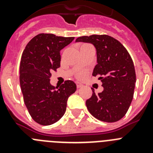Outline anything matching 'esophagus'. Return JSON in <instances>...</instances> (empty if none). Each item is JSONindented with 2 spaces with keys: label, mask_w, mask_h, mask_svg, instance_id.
I'll list each match as a JSON object with an SVG mask.
<instances>
[{
  "label": "esophagus",
  "mask_w": 153,
  "mask_h": 153,
  "mask_svg": "<svg viewBox=\"0 0 153 153\" xmlns=\"http://www.w3.org/2000/svg\"><path fill=\"white\" fill-rule=\"evenodd\" d=\"M83 86V83H79V82H77V83H76V87H77V88H81Z\"/></svg>",
  "instance_id": "esophagus-1"
}]
</instances>
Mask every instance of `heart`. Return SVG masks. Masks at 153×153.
I'll return each mask as SVG.
<instances>
[{"instance_id":"b5f03b06","label":"heart","mask_w":153,"mask_h":153,"mask_svg":"<svg viewBox=\"0 0 153 153\" xmlns=\"http://www.w3.org/2000/svg\"><path fill=\"white\" fill-rule=\"evenodd\" d=\"M83 45H86V44H83ZM85 76H86V72H84V71H80V72H79L76 74V76L78 78H79V79L84 77Z\"/></svg>"}]
</instances>
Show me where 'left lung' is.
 I'll return each mask as SVG.
<instances>
[{
	"label": "left lung",
	"mask_w": 153,
	"mask_h": 153,
	"mask_svg": "<svg viewBox=\"0 0 153 153\" xmlns=\"http://www.w3.org/2000/svg\"><path fill=\"white\" fill-rule=\"evenodd\" d=\"M76 42L90 43L97 50L93 76H100L103 90L96 94L92 88V97L86 101L89 112L103 122L119 121L129 109L136 80L129 52L119 40L106 34L79 36Z\"/></svg>",
	"instance_id": "1"
}]
</instances>
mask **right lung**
<instances>
[{
  "label": "right lung",
  "instance_id": "obj_1",
  "mask_svg": "<svg viewBox=\"0 0 153 153\" xmlns=\"http://www.w3.org/2000/svg\"><path fill=\"white\" fill-rule=\"evenodd\" d=\"M74 37L40 33L27 44L20 64V84L24 103L35 122L49 126L60 120L67 109L68 97L76 86L66 80L58 88L50 83L51 73L60 67V51Z\"/></svg>",
  "mask_w": 153,
  "mask_h": 153
}]
</instances>
